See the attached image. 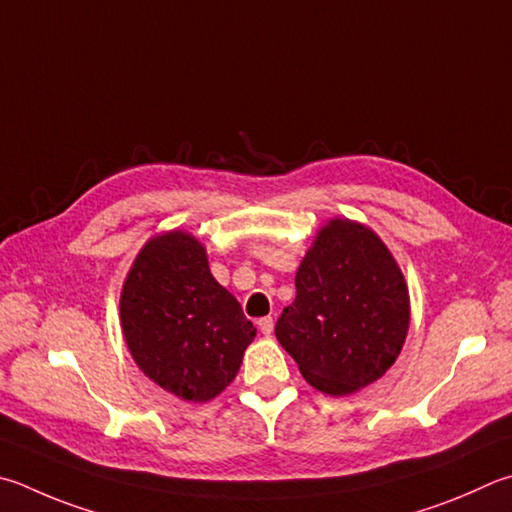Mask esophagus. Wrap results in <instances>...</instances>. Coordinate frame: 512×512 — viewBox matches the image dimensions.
Here are the masks:
<instances>
[{
    "instance_id": "obj_1",
    "label": "esophagus",
    "mask_w": 512,
    "mask_h": 512,
    "mask_svg": "<svg viewBox=\"0 0 512 512\" xmlns=\"http://www.w3.org/2000/svg\"><path fill=\"white\" fill-rule=\"evenodd\" d=\"M257 327H259V331L264 333V336H271L275 322H273V318H262V320L257 322Z\"/></svg>"
}]
</instances>
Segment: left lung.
I'll use <instances>...</instances> for the list:
<instances>
[{"instance_id": "obj_1", "label": "left lung", "mask_w": 512, "mask_h": 512, "mask_svg": "<svg viewBox=\"0 0 512 512\" xmlns=\"http://www.w3.org/2000/svg\"><path fill=\"white\" fill-rule=\"evenodd\" d=\"M295 291L275 336L306 383L347 396L385 376L410 329V291L374 230L329 219L302 257Z\"/></svg>"}]
</instances>
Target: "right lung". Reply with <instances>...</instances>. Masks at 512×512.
<instances>
[{"instance_id":"add662e5","label":"right lung","mask_w":512,"mask_h":512,"mask_svg":"<svg viewBox=\"0 0 512 512\" xmlns=\"http://www.w3.org/2000/svg\"><path fill=\"white\" fill-rule=\"evenodd\" d=\"M120 329L138 369L192 403L224 392L257 333L185 230L159 232L138 250L120 291Z\"/></svg>"}]
</instances>
